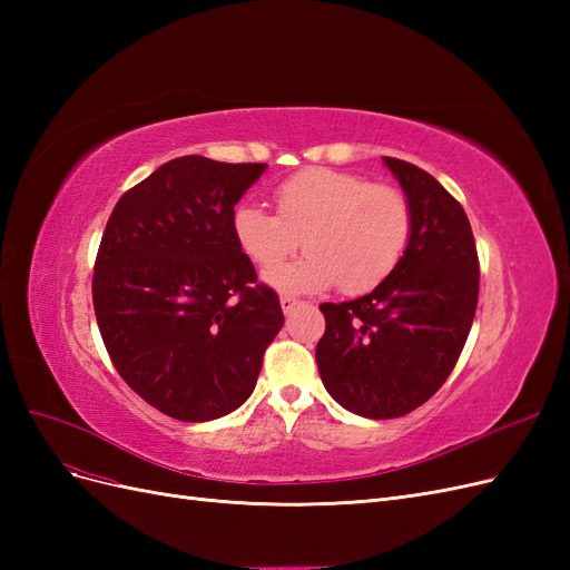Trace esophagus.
<instances>
[{
  "instance_id": "obj_1",
  "label": "esophagus",
  "mask_w": 570,
  "mask_h": 570,
  "mask_svg": "<svg viewBox=\"0 0 570 570\" xmlns=\"http://www.w3.org/2000/svg\"><path fill=\"white\" fill-rule=\"evenodd\" d=\"M299 302L295 299V297H281V306H283V314H292V312H295V306H297Z\"/></svg>"
}]
</instances>
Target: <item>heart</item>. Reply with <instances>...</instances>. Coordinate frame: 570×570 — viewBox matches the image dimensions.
I'll return each instance as SVG.
<instances>
[{
  "mask_svg": "<svg viewBox=\"0 0 570 570\" xmlns=\"http://www.w3.org/2000/svg\"><path fill=\"white\" fill-rule=\"evenodd\" d=\"M278 214L239 204L233 237L256 266L269 268L301 244L309 252L266 273L285 295H314L335 285L361 295L402 262L411 237V206L390 185L335 168H304L275 187Z\"/></svg>",
  "mask_w": 570,
  "mask_h": 570,
  "instance_id": "heart-1",
  "label": "heart"
}]
</instances>
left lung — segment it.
I'll use <instances>...</instances> for the list:
<instances>
[{
  "label": "left lung",
  "instance_id": "1",
  "mask_svg": "<svg viewBox=\"0 0 570 570\" xmlns=\"http://www.w3.org/2000/svg\"><path fill=\"white\" fill-rule=\"evenodd\" d=\"M411 206L402 262L368 295L321 304V381L364 419H400L450 377L478 306V252L463 206L423 168L383 157Z\"/></svg>",
  "mask_w": 570,
  "mask_h": 570
}]
</instances>
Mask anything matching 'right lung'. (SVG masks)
Returning <instances> with one entry per match:
<instances>
[{
    "instance_id": "add662e5",
    "label": "right lung",
    "mask_w": 570,
    "mask_h": 570,
    "mask_svg": "<svg viewBox=\"0 0 570 570\" xmlns=\"http://www.w3.org/2000/svg\"><path fill=\"white\" fill-rule=\"evenodd\" d=\"M266 164L180 157L118 199L97 252L92 302L120 377L183 423L243 406L283 327L233 237L235 204Z\"/></svg>"
}]
</instances>
